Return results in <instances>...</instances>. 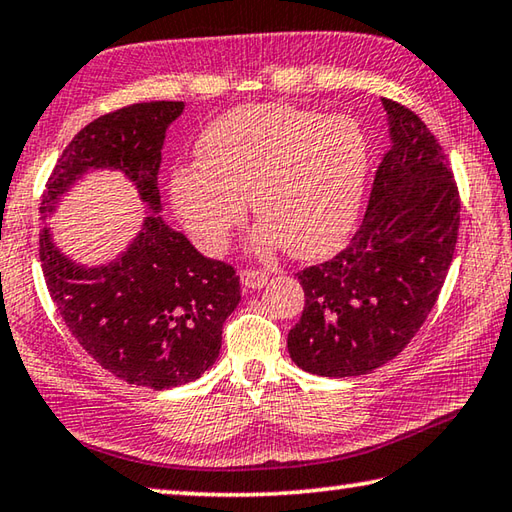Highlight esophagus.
Here are the masks:
<instances>
[{"label":"esophagus","mask_w":512,"mask_h":512,"mask_svg":"<svg viewBox=\"0 0 512 512\" xmlns=\"http://www.w3.org/2000/svg\"><path fill=\"white\" fill-rule=\"evenodd\" d=\"M239 280H241V286H244V288H262L268 282V275L264 271H253V268H244V271L239 273Z\"/></svg>","instance_id":"34e87169"}]
</instances>
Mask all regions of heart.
Returning a JSON list of instances; mask_svg holds the SVG:
<instances>
[{"mask_svg": "<svg viewBox=\"0 0 512 512\" xmlns=\"http://www.w3.org/2000/svg\"><path fill=\"white\" fill-rule=\"evenodd\" d=\"M199 165H176L170 197L201 250L221 255L246 219L257 253L320 257L349 235L365 192L369 145L356 120L284 105H244L203 129Z\"/></svg>", "mask_w": 512, "mask_h": 512, "instance_id": "obj_1", "label": "heart"}]
</instances>
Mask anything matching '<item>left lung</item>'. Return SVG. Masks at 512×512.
<instances>
[{"label": "left lung", "mask_w": 512, "mask_h": 512, "mask_svg": "<svg viewBox=\"0 0 512 512\" xmlns=\"http://www.w3.org/2000/svg\"><path fill=\"white\" fill-rule=\"evenodd\" d=\"M383 107L389 147L356 237L297 273L306 304L286 345L315 376H362L396 358L436 304L457 246L461 203L439 141L414 111Z\"/></svg>", "instance_id": "1"}]
</instances>
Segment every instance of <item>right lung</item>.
Instances as JSON below:
<instances>
[{
	"mask_svg": "<svg viewBox=\"0 0 512 512\" xmlns=\"http://www.w3.org/2000/svg\"><path fill=\"white\" fill-rule=\"evenodd\" d=\"M183 109L185 102H138L89 123L64 147L40 203L46 224L87 174L109 170L132 181L147 215L123 253L82 264L42 226L40 262L82 349L116 378L152 389L192 383L215 365L221 329L241 297L232 266L203 257L161 215V150Z\"/></svg>",
	"mask_w": 512,
	"mask_h": 512,
	"instance_id": "add662e5",
	"label": "right lung"
}]
</instances>
